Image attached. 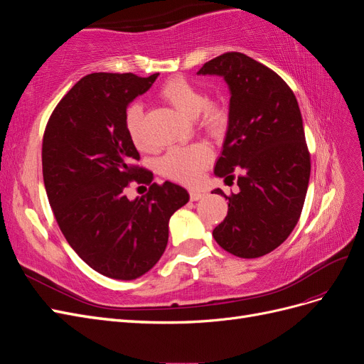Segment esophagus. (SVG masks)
I'll list each match as a JSON object with an SVG mask.
<instances>
[{
  "instance_id": "1",
  "label": "esophagus",
  "mask_w": 364,
  "mask_h": 364,
  "mask_svg": "<svg viewBox=\"0 0 364 364\" xmlns=\"http://www.w3.org/2000/svg\"><path fill=\"white\" fill-rule=\"evenodd\" d=\"M203 197H205V193H203V191H197V190H191V191H190V199H191L193 202L200 200V199H203Z\"/></svg>"
}]
</instances>
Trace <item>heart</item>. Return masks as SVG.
Listing matches in <instances>:
<instances>
[{"label":"heart","mask_w":364,"mask_h":364,"mask_svg":"<svg viewBox=\"0 0 364 364\" xmlns=\"http://www.w3.org/2000/svg\"><path fill=\"white\" fill-rule=\"evenodd\" d=\"M159 97L182 115L197 118L199 126L211 135L222 132L228 123L226 107L218 102L206 100V94L200 87L185 77H173L165 82L159 90ZM124 127L130 141L138 149H147L149 139L142 127V107L139 103L127 106ZM211 158L213 153L205 144L173 147L159 159V171L168 179L193 183L199 179Z\"/></svg>","instance_id":"b5f03b06"}]
</instances>
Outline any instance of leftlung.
I'll return each instance as SVG.
<instances>
[{"label":"left lung","mask_w":364,"mask_h":364,"mask_svg":"<svg viewBox=\"0 0 364 364\" xmlns=\"http://www.w3.org/2000/svg\"><path fill=\"white\" fill-rule=\"evenodd\" d=\"M197 74L223 75L229 85V126L214 173L225 182L240 171L217 243L240 258H258L281 246L299 222L311 159L302 115L290 86L243 53L206 62Z\"/></svg>","instance_id":"obj_1"}]
</instances>
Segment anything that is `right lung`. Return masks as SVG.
Instances as JSON below:
<instances>
[{
    "instance_id": "1",
    "label": "right lung",
    "mask_w": 364,
    "mask_h": 364,
    "mask_svg": "<svg viewBox=\"0 0 364 364\" xmlns=\"http://www.w3.org/2000/svg\"><path fill=\"white\" fill-rule=\"evenodd\" d=\"M158 75H85L43 132V183L62 234L87 266L114 279H136L155 266L167 247L170 217L190 199L179 185L151 183L124 127L127 105ZM134 180L151 186L129 201L125 188Z\"/></svg>"
}]
</instances>
